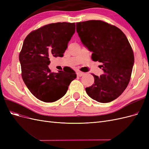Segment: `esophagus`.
Segmentation results:
<instances>
[{
	"label": "esophagus",
	"mask_w": 149,
	"mask_h": 149,
	"mask_svg": "<svg viewBox=\"0 0 149 149\" xmlns=\"http://www.w3.org/2000/svg\"><path fill=\"white\" fill-rule=\"evenodd\" d=\"M84 74V73H83V72H81V71H79L77 73V76H79V77H81V76H83Z\"/></svg>",
	"instance_id": "obj_1"
}]
</instances>
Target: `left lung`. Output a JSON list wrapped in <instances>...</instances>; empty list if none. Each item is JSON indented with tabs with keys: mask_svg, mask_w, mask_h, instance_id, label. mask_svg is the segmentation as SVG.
Returning a JSON list of instances; mask_svg holds the SVG:
<instances>
[{
	"mask_svg": "<svg viewBox=\"0 0 149 149\" xmlns=\"http://www.w3.org/2000/svg\"><path fill=\"white\" fill-rule=\"evenodd\" d=\"M82 43L92 52L91 59L102 63L100 77L93 74L94 83L86 88L93 100L102 103L114 101L127 87L134 63L132 48L125 34L117 26L102 20L76 23Z\"/></svg>",
	"mask_w": 149,
	"mask_h": 149,
	"instance_id": "obj_1",
	"label": "left lung"
}]
</instances>
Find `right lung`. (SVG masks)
<instances>
[{
  "instance_id": "obj_1",
  "label": "right lung",
  "mask_w": 149,
  "mask_h": 149,
  "mask_svg": "<svg viewBox=\"0 0 149 149\" xmlns=\"http://www.w3.org/2000/svg\"><path fill=\"white\" fill-rule=\"evenodd\" d=\"M75 27V23L48 24L31 31L24 40L19 54L22 77L31 93L40 101L60 100L76 78L75 71L68 66L58 73L48 68L51 57L63 56Z\"/></svg>"
}]
</instances>
